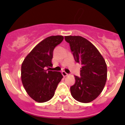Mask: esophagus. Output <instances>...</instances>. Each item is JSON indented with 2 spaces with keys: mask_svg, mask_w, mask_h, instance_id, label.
<instances>
[{
  "mask_svg": "<svg viewBox=\"0 0 125 125\" xmlns=\"http://www.w3.org/2000/svg\"><path fill=\"white\" fill-rule=\"evenodd\" d=\"M62 75L64 77L67 76L69 75V74L67 73L66 72H64V71H62Z\"/></svg>",
  "mask_w": 125,
  "mask_h": 125,
  "instance_id": "esophagus-1",
  "label": "esophagus"
}]
</instances>
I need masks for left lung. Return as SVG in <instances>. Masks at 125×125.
<instances>
[{
	"label": "left lung",
	"mask_w": 125,
	"mask_h": 125,
	"mask_svg": "<svg viewBox=\"0 0 125 125\" xmlns=\"http://www.w3.org/2000/svg\"><path fill=\"white\" fill-rule=\"evenodd\" d=\"M76 62L82 64L81 77L74 76L75 83L71 87L72 97L82 103L95 99L104 89L107 79V66L97 48L79 36H67Z\"/></svg>",
	"instance_id": "obj_1"
}]
</instances>
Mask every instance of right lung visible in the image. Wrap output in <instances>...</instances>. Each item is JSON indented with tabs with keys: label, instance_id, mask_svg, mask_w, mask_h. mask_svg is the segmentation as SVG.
<instances>
[{
	"label": "right lung",
	"instance_id": "1",
	"mask_svg": "<svg viewBox=\"0 0 125 125\" xmlns=\"http://www.w3.org/2000/svg\"><path fill=\"white\" fill-rule=\"evenodd\" d=\"M63 39V36L59 35L44 39L33 49L21 64L23 85L29 96L37 102L51 100L63 78L61 72L49 69L53 66L54 49Z\"/></svg>",
	"mask_w": 125,
	"mask_h": 125
}]
</instances>
